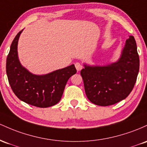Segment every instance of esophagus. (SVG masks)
Returning <instances> with one entry per match:
<instances>
[{"label":"esophagus","instance_id":"esophagus-1","mask_svg":"<svg viewBox=\"0 0 147 147\" xmlns=\"http://www.w3.org/2000/svg\"><path fill=\"white\" fill-rule=\"evenodd\" d=\"M75 67H76V69H77V71H80L82 69V64H80V62H76Z\"/></svg>","mask_w":147,"mask_h":147}]
</instances>
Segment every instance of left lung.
I'll return each instance as SVG.
<instances>
[{"instance_id": "obj_1", "label": "left lung", "mask_w": 147, "mask_h": 147, "mask_svg": "<svg viewBox=\"0 0 147 147\" xmlns=\"http://www.w3.org/2000/svg\"><path fill=\"white\" fill-rule=\"evenodd\" d=\"M140 68L139 55L133 36L126 40L118 62L105 67H89L80 71L87 97L92 103L108 106L130 94Z\"/></svg>"}]
</instances>
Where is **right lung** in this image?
I'll use <instances>...</instances> for the list:
<instances>
[{"label":"right lung","instance_id":"1","mask_svg":"<svg viewBox=\"0 0 147 147\" xmlns=\"http://www.w3.org/2000/svg\"><path fill=\"white\" fill-rule=\"evenodd\" d=\"M21 30L13 40L6 61V72L9 85L16 96L28 104L48 108L57 104L62 98L66 84L76 73L71 65L47 75L30 73L19 62L17 44Z\"/></svg>","mask_w":147,"mask_h":147}]
</instances>
